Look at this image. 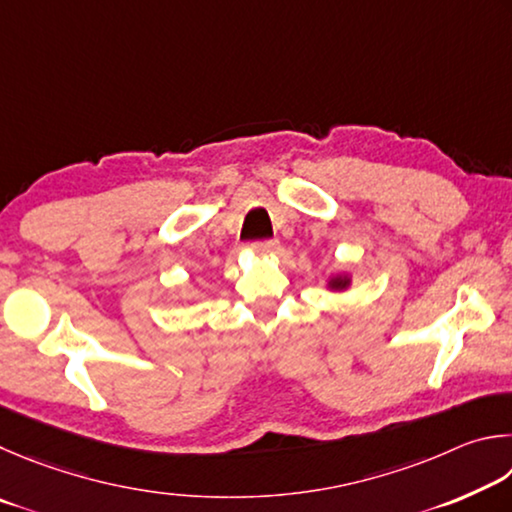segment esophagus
Returning <instances> with one entry per match:
<instances>
[{
  "label": "esophagus",
  "mask_w": 512,
  "mask_h": 512,
  "mask_svg": "<svg viewBox=\"0 0 512 512\" xmlns=\"http://www.w3.org/2000/svg\"><path fill=\"white\" fill-rule=\"evenodd\" d=\"M251 249H254L256 254H272V251L279 249V240H258V242H251Z\"/></svg>",
  "instance_id": "esophagus-1"
}]
</instances>
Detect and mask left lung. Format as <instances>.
<instances>
[{
    "instance_id": "8db88e82",
    "label": "left lung",
    "mask_w": 512,
    "mask_h": 512,
    "mask_svg": "<svg viewBox=\"0 0 512 512\" xmlns=\"http://www.w3.org/2000/svg\"><path fill=\"white\" fill-rule=\"evenodd\" d=\"M348 285H351V279H348L346 274H337V276H333V279L328 281V288L330 290H346Z\"/></svg>"
}]
</instances>
